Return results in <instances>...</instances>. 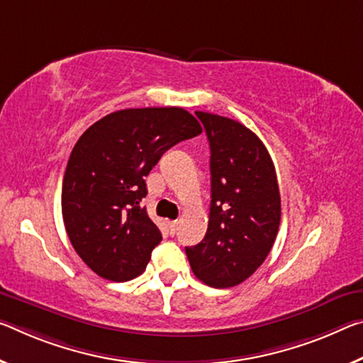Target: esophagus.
<instances>
[{"label": "esophagus", "mask_w": 363, "mask_h": 363, "mask_svg": "<svg viewBox=\"0 0 363 363\" xmlns=\"http://www.w3.org/2000/svg\"><path fill=\"white\" fill-rule=\"evenodd\" d=\"M177 226H179V221H177V220H174V221H169V229H171V233H172V234L176 233Z\"/></svg>", "instance_id": "1"}]
</instances>
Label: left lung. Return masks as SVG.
<instances>
[{
    "mask_svg": "<svg viewBox=\"0 0 363 363\" xmlns=\"http://www.w3.org/2000/svg\"><path fill=\"white\" fill-rule=\"evenodd\" d=\"M210 142L211 203L203 240L186 247L194 274L211 287L238 286L264 262L281 221L273 160L244 124L195 111Z\"/></svg>",
    "mask_w": 363,
    "mask_h": 363,
    "instance_id": "left-lung-1",
    "label": "left lung"
}]
</instances>
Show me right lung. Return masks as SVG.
Segmentation results:
<instances>
[{"mask_svg": "<svg viewBox=\"0 0 363 363\" xmlns=\"http://www.w3.org/2000/svg\"><path fill=\"white\" fill-rule=\"evenodd\" d=\"M202 134L186 109L130 108L96 121L80 135L62 179L69 240L99 276L124 283L150 262L161 233L140 206L148 176L166 150Z\"/></svg>", "mask_w": 363, "mask_h": 363, "instance_id": "right-lung-1", "label": "right lung"}]
</instances>
